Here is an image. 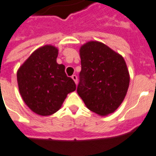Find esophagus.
I'll return each mask as SVG.
<instances>
[{
    "mask_svg": "<svg viewBox=\"0 0 156 156\" xmlns=\"http://www.w3.org/2000/svg\"><path fill=\"white\" fill-rule=\"evenodd\" d=\"M71 78H72V80H73L74 81H75V83L76 84H77V76H76V75H73L72 76H71Z\"/></svg>",
    "mask_w": 156,
    "mask_h": 156,
    "instance_id": "esophagus-1",
    "label": "esophagus"
}]
</instances>
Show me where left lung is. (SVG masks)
I'll use <instances>...</instances> for the list:
<instances>
[{"mask_svg": "<svg viewBox=\"0 0 156 156\" xmlns=\"http://www.w3.org/2000/svg\"><path fill=\"white\" fill-rule=\"evenodd\" d=\"M81 70L77 93L90 111L113 113L126 97L129 75L124 58L107 45L89 41L80 49Z\"/></svg>", "mask_w": 156, "mask_h": 156, "instance_id": "left-lung-1", "label": "left lung"}]
</instances>
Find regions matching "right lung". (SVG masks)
<instances>
[{"mask_svg": "<svg viewBox=\"0 0 156 156\" xmlns=\"http://www.w3.org/2000/svg\"><path fill=\"white\" fill-rule=\"evenodd\" d=\"M58 50L44 45L30 55L17 71L19 91L30 110L40 115H51L61 107L67 95L76 86L58 64Z\"/></svg>", "mask_w": 156, "mask_h": 156, "instance_id": "add662e5", "label": "right lung"}]
</instances>
